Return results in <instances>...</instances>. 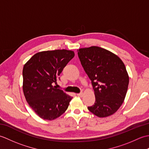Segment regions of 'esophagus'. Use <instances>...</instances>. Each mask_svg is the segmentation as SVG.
<instances>
[{"label":"esophagus","instance_id":"34e87169","mask_svg":"<svg viewBox=\"0 0 149 149\" xmlns=\"http://www.w3.org/2000/svg\"><path fill=\"white\" fill-rule=\"evenodd\" d=\"M77 95H78L79 97H83V93H77Z\"/></svg>","mask_w":149,"mask_h":149}]
</instances>
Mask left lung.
I'll return each instance as SVG.
<instances>
[{"label":"left lung","instance_id":"left-lung-1","mask_svg":"<svg viewBox=\"0 0 149 149\" xmlns=\"http://www.w3.org/2000/svg\"><path fill=\"white\" fill-rule=\"evenodd\" d=\"M77 53L95 96L94 105L88 109L100 118L113 115L122 106L128 88L124 63L114 53L97 46L79 49Z\"/></svg>","mask_w":149,"mask_h":149}]
</instances>
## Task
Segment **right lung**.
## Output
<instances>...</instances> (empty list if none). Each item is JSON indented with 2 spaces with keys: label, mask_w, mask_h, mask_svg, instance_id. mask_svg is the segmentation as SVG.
<instances>
[{
  "label": "right lung",
  "mask_w": 149,
  "mask_h": 149,
  "mask_svg": "<svg viewBox=\"0 0 149 149\" xmlns=\"http://www.w3.org/2000/svg\"><path fill=\"white\" fill-rule=\"evenodd\" d=\"M74 56L72 50H47L35 54L24 65L22 72L24 96L40 118L53 120L67 109L72 97L53 84Z\"/></svg>",
  "instance_id": "right-lung-1"
}]
</instances>
